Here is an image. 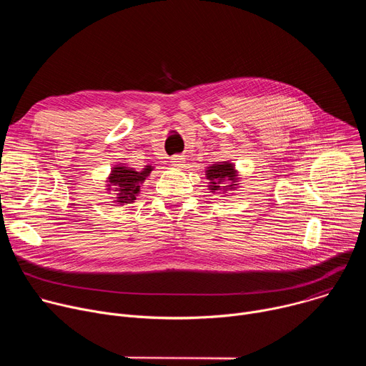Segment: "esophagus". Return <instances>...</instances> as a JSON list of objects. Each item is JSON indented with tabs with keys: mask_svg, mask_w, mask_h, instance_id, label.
<instances>
[{
	"mask_svg": "<svg viewBox=\"0 0 366 366\" xmlns=\"http://www.w3.org/2000/svg\"><path fill=\"white\" fill-rule=\"evenodd\" d=\"M171 164H172V167L181 168V167L185 165V158H184L182 154H174L172 158H171Z\"/></svg>",
	"mask_w": 366,
	"mask_h": 366,
	"instance_id": "34e87169",
	"label": "esophagus"
}]
</instances>
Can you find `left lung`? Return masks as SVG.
I'll list each match as a JSON object with an SVG mask.
<instances>
[{"instance_id":"1","label":"left lung","mask_w":366,"mask_h":366,"mask_svg":"<svg viewBox=\"0 0 366 366\" xmlns=\"http://www.w3.org/2000/svg\"><path fill=\"white\" fill-rule=\"evenodd\" d=\"M236 175H234V169H233V165L232 164H220V165H214V167H210L207 171V179L212 181V185L210 188L214 191H219V189H224L226 187L223 185V181L224 179H229V181H234ZM232 187V185H229Z\"/></svg>"}]
</instances>
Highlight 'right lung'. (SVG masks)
Returning a JSON list of instances; mask_svg holds the SVG:
<instances>
[{
  "instance_id": "right-lung-1",
  "label": "right lung",
  "mask_w": 366,
  "mask_h": 366,
  "mask_svg": "<svg viewBox=\"0 0 366 366\" xmlns=\"http://www.w3.org/2000/svg\"><path fill=\"white\" fill-rule=\"evenodd\" d=\"M150 171H152V167L144 168V171L142 172H137L127 167L114 168L110 177V184L112 187H114V191L117 192V202L124 204L136 199V195L140 191L139 187L150 174Z\"/></svg>"
}]
</instances>
